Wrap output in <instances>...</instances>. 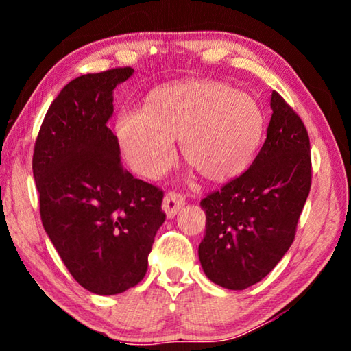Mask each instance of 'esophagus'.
<instances>
[{"label":"esophagus","mask_w":351,"mask_h":351,"mask_svg":"<svg viewBox=\"0 0 351 351\" xmlns=\"http://www.w3.org/2000/svg\"><path fill=\"white\" fill-rule=\"evenodd\" d=\"M184 204H186V198H184L181 193L169 192L164 197L162 209H164L165 213H167L169 218H173L176 215V212L180 210Z\"/></svg>","instance_id":"obj_1"}]
</instances>
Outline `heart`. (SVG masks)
<instances>
[{"instance_id":"obj_1","label":"heart","mask_w":351,"mask_h":351,"mask_svg":"<svg viewBox=\"0 0 351 351\" xmlns=\"http://www.w3.org/2000/svg\"><path fill=\"white\" fill-rule=\"evenodd\" d=\"M116 134L134 171L162 176L175 162V139L190 167L212 182L243 173L257 154L265 116L257 100L221 82H184L158 88L144 111L117 119Z\"/></svg>"}]
</instances>
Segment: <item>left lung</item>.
<instances>
[{"label":"left lung","mask_w":351,"mask_h":351,"mask_svg":"<svg viewBox=\"0 0 351 351\" xmlns=\"http://www.w3.org/2000/svg\"><path fill=\"white\" fill-rule=\"evenodd\" d=\"M272 116L251 167L201 199L204 274L228 289L258 283L293 245L311 189L310 138L299 114L272 91Z\"/></svg>","instance_id":"8db88e82"}]
</instances>
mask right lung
Returning <instances> with one entry per match:
<instances>
[{
	"mask_svg": "<svg viewBox=\"0 0 351 351\" xmlns=\"http://www.w3.org/2000/svg\"><path fill=\"white\" fill-rule=\"evenodd\" d=\"M123 66L71 80L35 141L32 170L46 234L71 276L94 294L123 293L144 278L165 213L164 192L123 169L106 127Z\"/></svg>",
	"mask_w": 351,
	"mask_h": 351,
	"instance_id": "add662e5",
	"label": "right lung"
}]
</instances>
